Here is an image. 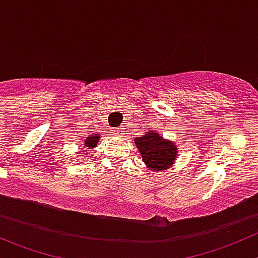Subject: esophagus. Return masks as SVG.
<instances>
[{
	"instance_id": "34e87169",
	"label": "esophagus",
	"mask_w": 258,
	"mask_h": 258,
	"mask_svg": "<svg viewBox=\"0 0 258 258\" xmlns=\"http://www.w3.org/2000/svg\"><path fill=\"white\" fill-rule=\"evenodd\" d=\"M112 133H114V136L116 137H121L122 134H124V127H116V129H114Z\"/></svg>"
}]
</instances>
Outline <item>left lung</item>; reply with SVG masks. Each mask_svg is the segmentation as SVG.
I'll use <instances>...</instances> for the list:
<instances>
[{
  "instance_id": "obj_1",
  "label": "left lung",
  "mask_w": 258,
  "mask_h": 258,
  "mask_svg": "<svg viewBox=\"0 0 258 258\" xmlns=\"http://www.w3.org/2000/svg\"><path fill=\"white\" fill-rule=\"evenodd\" d=\"M136 144L143 157L144 163L154 171L166 170L173 163L177 154L175 144L164 141L157 133L144 134L136 139Z\"/></svg>"
}]
</instances>
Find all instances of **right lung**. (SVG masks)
<instances>
[{"mask_svg":"<svg viewBox=\"0 0 258 258\" xmlns=\"http://www.w3.org/2000/svg\"><path fill=\"white\" fill-rule=\"evenodd\" d=\"M99 138H100L99 134H94V136L88 137V138L86 139L85 146L88 147V149H92V148H94V147H96L97 142H99Z\"/></svg>","mask_w":258,"mask_h":258,"instance_id":"add662e5","label":"right lung"}]
</instances>
